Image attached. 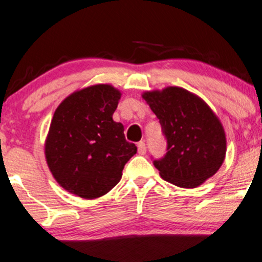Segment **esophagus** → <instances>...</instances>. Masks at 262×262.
<instances>
[{"label": "esophagus", "mask_w": 262, "mask_h": 262, "mask_svg": "<svg viewBox=\"0 0 262 262\" xmlns=\"http://www.w3.org/2000/svg\"><path fill=\"white\" fill-rule=\"evenodd\" d=\"M137 149H139V154L140 155H145L146 154V145L143 141H141V142L137 143Z\"/></svg>", "instance_id": "1"}]
</instances>
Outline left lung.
I'll use <instances>...</instances> for the list:
<instances>
[{
	"mask_svg": "<svg viewBox=\"0 0 262 262\" xmlns=\"http://www.w3.org/2000/svg\"><path fill=\"white\" fill-rule=\"evenodd\" d=\"M160 120L167 154L155 160L164 181L195 188L218 172L225 158L226 139L222 122L201 98L178 86L142 95Z\"/></svg>",
	"mask_w": 262,
	"mask_h": 262,
	"instance_id": "1",
	"label": "left lung"
}]
</instances>
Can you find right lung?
Here are the masks:
<instances>
[{
	"label": "right lung",
	"mask_w": 262,
	"mask_h": 262,
	"mask_svg": "<svg viewBox=\"0 0 262 262\" xmlns=\"http://www.w3.org/2000/svg\"><path fill=\"white\" fill-rule=\"evenodd\" d=\"M120 98L111 85H93L64 99L52 119L47 163L55 181L80 198L106 194L137 152L135 143L126 141L122 123L113 120Z\"/></svg>",
	"instance_id": "right-lung-1"
}]
</instances>
